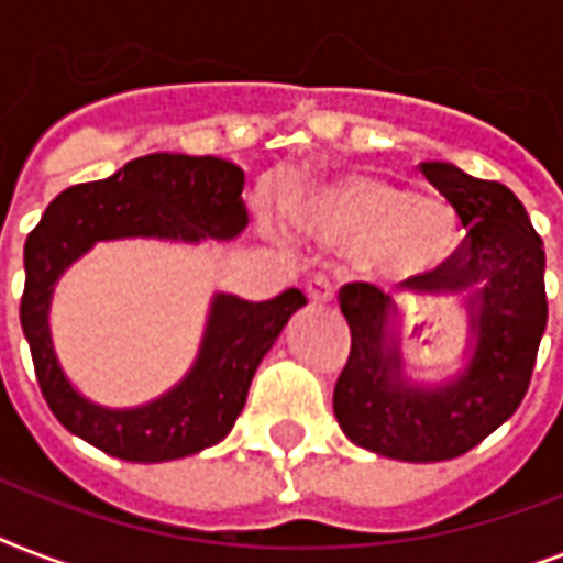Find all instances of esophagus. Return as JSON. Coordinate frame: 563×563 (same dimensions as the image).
<instances>
[{"label": "esophagus", "instance_id": "34e87169", "mask_svg": "<svg viewBox=\"0 0 563 563\" xmlns=\"http://www.w3.org/2000/svg\"><path fill=\"white\" fill-rule=\"evenodd\" d=\"M333 295H335V286L324 272L309 274L307 298L312 300V303H330V300H333Z\"/></svg>", "mask_w": 563, "mask_h": 563}]
</instances>
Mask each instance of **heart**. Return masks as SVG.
Masks as SVG:
<instances>
[{
    "label": "heart",
    "mask_w": 563,
    "mask_h": 563,
    "mask_svg": "<svg viewBox=\"0 0 563 563\" xmlns=\"http://www.w3.org/2000/svg\"><path fill=\"white\" fill-rule=\"evenodd\" d=\"M286 216L324 245L353 254L362 251L374 272L391 277L432 272L459 242V221L444 201L406 195L371 175L295 192Z\"/></svg>",
    "instance_id": "obj_1"
}]
</instances>
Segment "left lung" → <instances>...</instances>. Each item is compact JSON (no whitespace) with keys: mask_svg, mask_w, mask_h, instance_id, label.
I'll return each mask as SVG.
<instances>
[{"mask_svg":"<svg viewBox=\"0 0 563 563\" xmlns=\"http://www.w3.org/2000/svg\"><path fill=\"white\" fill-rule=\"evenodd\" d=\"M420 172L467 230L444 263L420 274V286L435 295L479 286L467 298L471 360L444 385L409 383L388 333L397 307L371 283H347L339 303L351 327V356L335 383L333 411L344 435L371 453L446 462L503 427L529 391L547 330V256L511 189L453 163H420Z\"/></svg>","mask_w":563,"mask_h":563,"instance_id":"obj_1","label":"left lung"}]
</instances>
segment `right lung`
Returning <instances> with one entry per match:
<instances>
[{"label":"right lung","mask_w":563,"mask_h":563,"mask_svg":"<svg viewBox=\"0 0 563 563\" xmlns=\"http://www.w3.org/2000/svg\"><path fill=\"white\" fill-rule=\"evenodd\" d=\"M245 172L221 157L145 154L117 175L78 184L48 203L25 239L20 321L48 409L73 435L125 462H172L219 444L236 423L260 362L307 298L216 295L192 371L136 409H104L75 391L52 347L48 303L57 277L101 239H233L247 224Z\"/></svg>","instance_id":"1"}]
</instances>
